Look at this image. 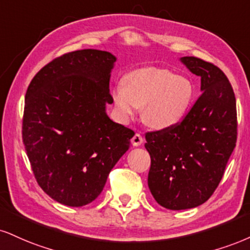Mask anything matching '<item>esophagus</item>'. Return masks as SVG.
Listing matches in <instances>:
<instances>
[{"label":"esophagus","mask_w":250,"mask_h":250,"mask_svg":"<svg viewBox=\"0 0 250 250\" xmlns=\"http://www.w3.org/2000/svg\"><path fill=\"white\" fill-rule=\"evenodd\" d=\"M143 140L144 138L142 135H141L140 133H136L133 136V138H131V144H133L134 146H138L143 143Z\"/></svg>","instance_id":"1"}]
</instances>
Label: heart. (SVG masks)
Masks as SVG:
<instances>
[{
  "instance_id": "b5f03b06",
  "label": "heart",
  "mask_w": 250,
  "mask_h": 250,
  "mask_svg": "<svg viewBox=\"0 0 250 250\" xmlns=\"http://www.w3.org/2000/svg\"><path fill=\"white\" fill-rule=\"evenodd\" d=\"M195 88L186 77L158 67L131 71L125 83H117L113 100L123 119H129L143 107V121L155 129H169L182 121L193 102Z\"/></svg>"
}]
</instances>
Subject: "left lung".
<instances>
[{
    "mask_svg": "<svg viewBox=\"0 0 250 250\" xmlns=\"http://www.w3.org/2000/svg\"><path fill=\"white\" fill-rule=\"evenodd\" d=\"M182 62L201 78V94L178 125L148 131L144 144L151 158L150 192L159 205L174 211L209 199L237 138L235 94L226 74L197 57Z\"/></svg>",
    "mask_w": 250,
    "mask_h": 250,
    "instance_id": "1",
    "label": "left lung"
}]
</instances>
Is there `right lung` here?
I'll list each match as a JSON object with an SVG mask.
<instances>
[{"label":"right lung","instance_id":"1","mask_svg":"<svg viewBox=\"0 0 250 250\" xmlns=\"http://www.w3.org/2000/svg\"><path fill=\"white\" fill-rule=\"evenodd\" d=\"M116 58L99 50L57 57L26 89L22 138L38 185L60 204L80 207L104 190L134 131L106 114Z\"/></svg>","mask_w":250,"mask_h":250}]
</instances>
